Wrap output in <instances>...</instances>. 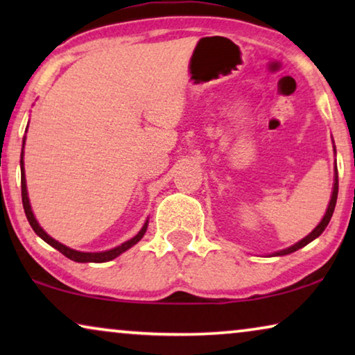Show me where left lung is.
<instances>
[{
  "label": "left lung",
  "mask_w": 355,
  "mask_h": 355,
  "mask_svg": "<svg viewBox=\"0 0 355 355\" xmlns=\"http://www.w3.org/2000/svg\"><path fill=\"white\" fill-rule=\"evenodd\" d=\"M336 200H338V168H334V184H333V193H331V200H329V205H328V208H327V213H324V216H323V220L318 223V226L315 227V230L310 232L309 236H305L302 241H299L297 244H294V245H291V247H288V249H284V250H279V252H276L275 254V257L276 255H288V254H293V252H295V250H299V249H302L304 245H307L309 242H312L313 239H317V237L322 234V232L324 231V227L328 226V223H329V220H331V216H333V211H334V207H336Z\"/></svg>",
  "instance_id": "left-lung-1"
}]
</instances>
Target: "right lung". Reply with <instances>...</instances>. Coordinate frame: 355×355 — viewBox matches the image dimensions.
Instances as JSON below:
<instances>
[{
    "instance_id": "1",
    "label": "right lung",
    "mask_w": 355,
    "mask_h": 355,
    "mask_svg": "<svg viewBox=\"0 0 355 355\" xmlns=\"http://www.w3.org/2000/svg\"><path fill=\"white\" fill-rule=\"evenodd\" d=\"M24 144H26V137H24ZM21 187H22V205H24V211H26V216L28 223H31L32 230L35 231L37 236H40L43 241L46 242V244H50L51 247H55L56 250H60L62 255L67 257V259L74 260V261H79V263H103V261H110L116 259V257L123 254L130 247L137 244V242L142 239L145 231H147V226H148V220L145 221V225L142 230H140L137 234H135L132 239L125 241L124 244H121L118 247H114V249H110V250H105V252H79V250H74V249H69V247H66L64 244H61V242H58L53 239L51 236H48L45 231L42 230V226L38 225V221L35 220V216H33V211H32V207H31V202H28V196H27V184H26V171H24V145H22V153H21Z\"/></svg>"
}]
</instances>
